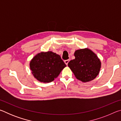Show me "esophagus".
Here are the masks:
<instances>
[{
  "mask_svg": "<svg viewBox=\"0 0 121 121\" xmlns=\"http://www.w3.org/2000/svg\"><path fill=\"white\" fill-rule=\"evenodd\" d=\"M69 61H70V60H69V59H68V60H65L64 62H65V65H68V63H69Z\"/></svg>",
  "mask_w": 121,
  "mask_h": 121,
  "instance_id": "34e87169",
  "label": "esophagus"
}]
</instances>
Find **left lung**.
Returning a JSON list of instances; mask_svg holds the SVG:
<instances>
[{"instance_id": "obj_1", "label": "left lung", "mask_w": 121, "mask_h": 121, "mask_svg": "<svg viewBox=\"0 0 121 121\" xmlns=\"http://www.w3.org/2000/svg\"><path fill=\"white\" fill-rule=\"evenodd\" d=\"M75 59L68 65L77 79L83 82L92 81L99 74L101 62L95 53L88 48L76 51Z\"/></svg>"}]
</instances>
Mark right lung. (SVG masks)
<instances>
[{
	"label": "right lung",
	"mask_w": 121,
	"mask_h": 121,
	"mask_svg": "<svg viewBox=\"0 0 121 121\" xmlns=\"http://www.w3.org/2000/svg\"><path fill=\"white\" fill-rule=\"evenodd\" d=\"M65 67L66 65L60 56L51 51L38 53L30 63V69L34 77L43 83L54 81Z\"/></svg>",
	"instance_id": "add662e5"
}]
</instances>
